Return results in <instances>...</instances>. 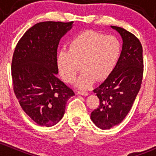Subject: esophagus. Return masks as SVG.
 <instances>
[{
    "instance_id": "34e87169",
    "label": "esophagus",
    "mask_w": 156,
    "mask_h": 156,
    "mask_svg": "<svg viewBox=\"0 0 156 156\" xmlns=\"http://www.w3.org/2000/svg\"><path fill=\"white\" fill-rule=\"evenodd\" d=\"M77 94H80V95H83V96H88L89 93L87 92V91H84V90H79L77 92Z\"/></svg>"
}]
</instances>
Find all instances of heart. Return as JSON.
I'll list each match as a JSON object with an SVG mask.
<instances>
[{
	"label": "heart",
	"mask_w": 156,
	"mask_h": 156,
	"mask_svg": "<svg viewBox=\"0 0 156 156\" xmlns=\"http://www.w3.org/2000/svg\"><path fill=\"white\" fill-rule=\"evenodd\" d=\"M120 52L121 44L116 37L85 31L71 41L69 50L59 51L56 66L67 83L75 81L81 66L83 72L75 85L86 89L95 79L102 81L112 73Z\"/></svg>",
	"instance_id": "1"
}]
</instances>
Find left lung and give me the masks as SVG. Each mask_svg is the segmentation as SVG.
Instances as JSON below:
<instances>
[{
  "label": "left lung",
  "instance_id": "8db88e82",
  "mask_svg": "<svg viewBox=\"0 0 156 156\" xmlns=\"http://www.w3.org/2000/svg\"><path fill=\"white\" fill-rule=\"evenodd\" d=\"M122 39V49L115 67L98 87L94 90L100 105L90 119L102 130L120 124L132 107L140 89L144 73L143 48L140 41L122 28L111 26Z\"/></svg>",
  "mask_w": 156,
  "mask_h": 156
}]
</instances>
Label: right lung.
Returning <instances> with one entry per match:
<instances>
[{"label":"right lung","mask_w":156,"mask_h":156,"mask_svg":"<svg viewBox=\"0 0 156 156\" xmlns=\"http://www.w3.org/2000/svg\"><path fill=\"white\" fill-rule=\"evenodd\" d=\"M74 22H43L21 37L12 56L13 90L20 106L40 126L52 127L62 119L66 104L75 95L57 78V48Z\"/></svg>","instance_id":"add662e5"}]
</instances>
